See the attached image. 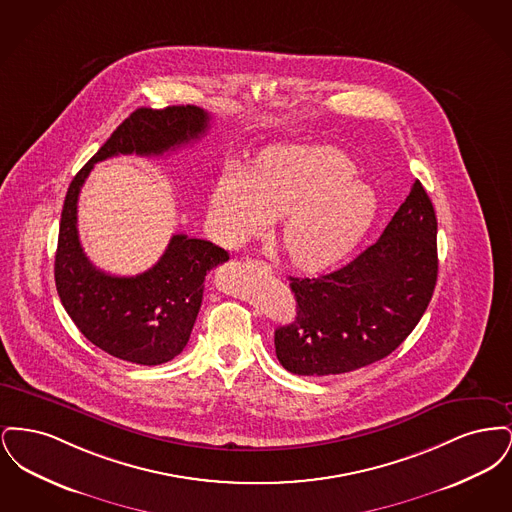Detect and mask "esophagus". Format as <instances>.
Here are the masks:
<instances>
[{
	"label": "esophagus",
	"instance_id": "34e87169",
	"mask_svg": "<svg viewBox=\"0 0 512 512\" xmlns=\"http://www.w3.org/2000/svg\"><path fill=\"white\" fill-rule=\"evenodd\" d=\"M249 263H253L255 267L263 268V270H267V272H270V265H267L265 261H257V259H253V261H249Z\"/></svg>",
	"mask_w": 512,
	"mask_h": 512
}]
</instances>
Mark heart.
<instances>
[{
  "label": "heart",
  "instance_id": "heart-1",
  "mask_svg": "<svg viewBox=\"0 0 512 512\" xmlns=\"http://www.w3.org/2000/svg\"><path fill=\"white\" fill-rule=\"evenodd\" d=\"M353 174V161L336 147H268L245 174L220 176L207 209L211 232L220 245L240 247L278 219L293 267H330L359 244L376 213L372 188Z\"/></svg>",
  "mask_w": 512,
  "mask_h": 512
}]
</instances>
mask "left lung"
I'll use <instances>...</instances> for the list:
<instances>
[{
	"label": "left lung",
	"mask_w": 512,
	"mask_h": 512,
	"mask_svg": "<svg viewBox=\"0 0 512 512\" xmlns=\"http://www.w3.org/2000/svg\"><path fill=\"white\" fill-rule=\"evenodd\" d=\"M438 219L418 180L378 242L345 267L292 278L295 318L276 328L280 365L330 376L395 351L424 315L438 280Z\"/></svg>",
	"instance_id": "1"
}]
</instances>
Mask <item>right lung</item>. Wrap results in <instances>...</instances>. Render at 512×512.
Returning a JSON list of instances; mask_svg holds the SVG:
<instances>
[{
  "mask_svg": "<svg viewBox=\"0 0 512 512\" xmlns=\"http://www.w3.org/2000/svg\"><path fill=\"white\" fill-rule=\"evenodd\" d=\"M209 113L195 105L136 109L80 169L63 203L55 286L76 328L105 353L136 365L169 363L190 340L209 270L230 259L207 240L174 234L163 257L136 276H113L86 257L76 228L78 194L99 161L115 155H163L199 140Z\"/></svg>",
  "mask_w": 512,
  "mask_h": 512,
  "instance_id": "obj_1",
  "label": "right lung"
}]
</instances>
